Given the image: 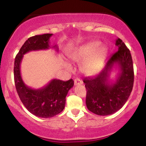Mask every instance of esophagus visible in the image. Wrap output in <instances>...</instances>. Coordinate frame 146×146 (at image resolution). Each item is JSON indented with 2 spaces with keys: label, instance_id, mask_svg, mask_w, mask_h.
Masks as SVG:
<instances>
[{
  "label": "esophagus",
  "instance_id": "34e87169",
  "mask_svg": "<svg viewBox=\"0 0 146 146\" xmlns=\"http://www.w3.org/2000/svg\"><path fill=\"white\" fill-rule=\"evenodd\" d=\"M74 84L75 86H77V85H81L82 84V81L81 80H80V79L76 78L74 80Z\"/></svg>",
  "mask_w": 146,
  "mask_h": 146
}]
</instances>
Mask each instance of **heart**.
I'll return each mask as SVG.
<instances>
[{
  "mask_svg": "<svg viewBox=\"0 0 146 146\" xmlns=\"http://www.w3.org/2000/svg\"><path fill=\"white\" fill-rule=\"evenodd\" d=\"M107 56V48L98 41H92L78 46L69 55L71 60L77 63L82 62V72L86 75H93L100 71ZM70 68V66H68Z\"/></svg>",
  "mask_w": 146,
  "mask_h": 146,
  "instance_id": "1",
  "label": "heart"
}]
</instances>
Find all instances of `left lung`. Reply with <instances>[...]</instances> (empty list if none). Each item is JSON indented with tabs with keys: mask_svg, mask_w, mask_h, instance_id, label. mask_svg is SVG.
Segmentation results:
<instances>
[{
	"mask_svg": "<svg viewBox=\"0 0 146 146\" xmlns=\"http://www.w3.org/2000/svg\"><path fill=\"white\" fill-rule=\"evenodd\" d=\"M115 45L118 51L108 58L101 72L83 80L87 90V108L98 115H110L121 109L133 87V64L130 50L120 38L116 40ZM115 67L119 73L114 81L110 76Z\"/></svg>",
	"mask_w": 146,
	"mask_h": 146,
	"instance_id": "8db88e82",
	"label": "left lung"
}]
</instances>
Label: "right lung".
Segmentation results:
<instances>
[{"label": "right lung", "instance_id": "add662e5", "mask_svg": "<svg viewBox=\"0 0 146 146\" xmlns=\"http://www.w3.org/2000/svg\"><path fill=\"white\" fill-rule=\"evenodd\" d=\"M52 36V33H45L28 38L16 55L14 62V82L18 96L30 113L42 118H50L62 111L68 90L74 85L72 79L66 82L53 79L42 88L33 89L27 86L22 79L21 64L23 56L31 51L51 48L49 39ZM52 48L58 51L57 45Z\"/></svg>", "mask_w": 146, "mask_h": 146}]
</instances>
